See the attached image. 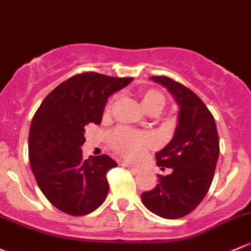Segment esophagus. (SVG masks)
Listing matches in <instances>:
<instances>
[{
	"label": "esophagus",
	"mask_w": 251,
	"mask_h": 251,
	"mask_svg": "<svg viewBox=\"0 0 251 251\" xmlns=\"http://www.w3.org/2000/svg\"><path fill=\"white\" fill-rule=\"evenodd\" d=\"M121 166H124V167H126V168H128V170H131L132 171V172H139V168H137V167H134V166H132V165H130V163H127V162H123L121 163Z\"/></svg>",
	"instance_id": "34e87169"
}]
</instances>
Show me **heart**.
Returning a JSON list of instances; mask_svg holds the SVG:
<instances>
[{
  "label": "heart",
  "instance_id": "heart-1",
  "mask_svg": "<svg viewBox=\"0 0 251 251\" xmlns=\"http://www.w3.org/2000/svg\"><path fill=\"white\" fill-rule=\"evenodd\" d=\"M139 97L142 105L149 114H159L166 104L165 96L156 89L141 90ZM117 100V95H113L108 99L103 109L105 117L112 114ZM110 146L123 157L128 160H138L146 154L149 148L154 146V138L149 134L137 133L126 128H117L110 133Z\"/></svg>",
  "mask_w": 251,
  "mask_h": 251
}]
</instances>
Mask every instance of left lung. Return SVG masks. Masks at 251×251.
Returning a JSON list of instances; mask_svg holds the SVG:
<instances>
[{
  "label": "left lung",
  "instance_id": "left-lung-1",
  "mask_svg": "<svg viewBox=\"0 0 251 251\" xmlns=\"http://www.w3.org/2000/svg\"><path fill=\"white\" fill-rule=\"evenodd\" d=\"M179 104L178 125L172 141L155 154L161 171L154 189L142 194V202L150 212L165 219H179L191 213L210 188L218 162L219 136L215 120L203 101L183 84L152 75Z\"/></svg>",
  "mask_w": 251,
  "mask_h": 251
}]
</instances>
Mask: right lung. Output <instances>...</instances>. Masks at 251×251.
I'll list each match as a JSON object with an SVG mask.
<instances>
[{"instance_id": "add662e5", "label": "right lung", "mask_w": 251, "mask_h": 251, "mask_svg": "<svg viewBox=\"0 0 251 251\" xmlns=\"http://www.w3.org/2000/svg\"><path fill=\"white\" fill-rule=\"evenodd\" d=\"M131 80L95 72L75 75L50 92L33 115L31 170L47 200L66 214H89L107 197V173L118 165L105 154L83 159L84 127L100 125L108 97Z\"/></svg>"}]
</instances>
